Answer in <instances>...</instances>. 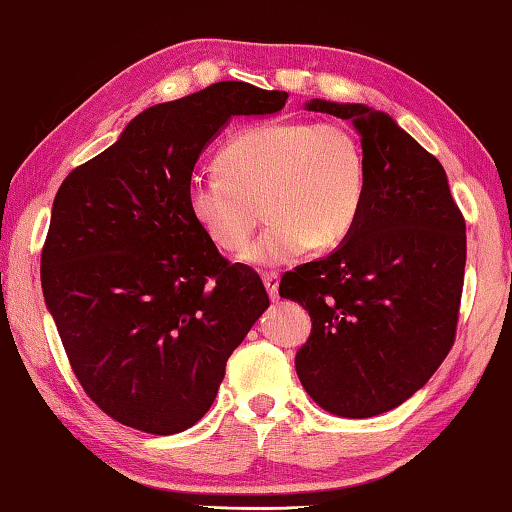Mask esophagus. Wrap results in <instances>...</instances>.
Segmentation results:
<instances>
[{"label": "esophagus", "instance_id": "34e87169", "mask_svg": "<svg viewBox=\"0 0 512 512\" xmlns=\"http://www.w3.org/2000/svg\"><path fill=\"white\" fill-rule=\"evenodd\" d=\"M279 281H281L279 272H263V283L272 300H277L279 297Z\"/></svg>", "mask_w": 512, "mask_h": 512}]
</instances>
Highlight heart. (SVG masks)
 <instances>
[{"mask_svg": "<svg viewBox=\"0 0 512 512\" xmlns=\"http://www.w3.org/2000/svg\"><path fill=\"white\" fill-rule=\"evenodd\" d=\"M217 169L187 180V212L222 251L254 265H283L306 249L338 247L355 231L368 196V157L341 121L258 123L233 135Z\"/></svg>", "mask_w": 512, "mask_h": 512, "instance_id": "1", "label": "heart"}]
</instances>
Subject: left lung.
<instances>
[{
  "label": "left lung",
  "instance_id": "8db88e82",
  "mask_svg": "<svg viewBox=\"0 0 512 512\" xmlns=\"http://www.w3.org/2000/svg\"><path fill=\"white\" fill-rule=\"evenodd\" d=\"M352 121L368 157V196L341 247L283 274L279 295L311 316L295 357L302 387L348 419L414 396L453 348L465 281V217L435 155L389 114L311 100Z\"/></svg>",
  "mask_w": 512,
  "mask_h": 512
}]
</instances>
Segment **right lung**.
Returning <instances> with one entry per match:
<instances>
[{
	"label": "right lung",
	"mask_w": 512,
	"mask_h": 512,
	"mask_svg": "<svg viewBox=\"0 0 512 512\" xmlns=\"http://www.w3.org/2000/svg\"><path fill=\"white\" fill-rule=\"evenodd\" d=\"M286 91L217 82L135 116L116 144L70 171L41 254L45 304L82 389L151 435L192 428L270 297L187 212L185 187L233 116L277 114Z\"/></svg>",
	"instance_id": "obj_1"
}]
</instances>
